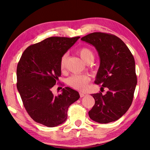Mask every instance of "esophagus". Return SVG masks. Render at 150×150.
Masks as SVG:
<instances>
[{
  "label": "esophagus",
  "mask_w": 150,
  "mask_h": 150,
  "mask_svg": "<svg viewBox=\"0 0 150 150\" xmlns=\"http://www.w3.org/2000/svg\"><path fill=\"white\" fill-rule=\"evenodd\" d=\"M79 95H80V96H81V97L82 98V97H84V96H85L86 95H87V94L85 93H79Z\"/></svg>",
  "instance_id": "esophagus-1"
}]
</instances>
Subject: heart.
<instances>
[{"label":"heart","mask_w":150,"mask_h":150,"mask_svg":"<svg viewBox=\"0 0 150 150\" xmlns=\"http://www.w3.org/2000/svg\"><path fill=\"white\" fill-rule=\"evenodd\" d=\"M78 54L79 55L83 62L85 63L88 62H93L95 58L94 53L93 51L87 47H83L78 51ZM66 59H67V55H63L60 60V68L61 69H64L65 66ZM89 78L87 75H72L68 78L67 84L71 87L77 90H83L87 87V85Z\"/></svg>","instance_id":"b5f03b06"}]
</instances>
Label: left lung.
<instances>
[{
  "mask_svg": "<svg viewBox=\"0 0 150 150\" xmlns=\"http://www.w3.org/2000/svg\"><path fill=\"white\" fill-rule=\"evenodd\" d=\"M81 40L97 51L100 66L95 83L108 90L105 95H91L95 103L88 116L100 124L117 120L131 106L137 85L133 55L122 40L115 35L94 32Z\"/></svg>",
  "mask_w": 150,
  "mask_h": 150,
  "instance_id": "1",
  "label": "left lung"
}]
</instances>
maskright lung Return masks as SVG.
<instances>
[{"label":"right lung","mask_w":150,"mask_h":150,"mask_svg":"<svg viewBox=\"0 0 150 150\" xmlns=\"http://www.w3.org/2000/svg\"><path fill=\"white\" fill-rule=\"evenodd\" d=\"M79 38L50 37L30 45L22 54L17 66V89L36 122L47 127L63 124L69 106L80 98L77 91L68 87L59 95L52 91L62 74L61 58Z\"/></svg>","instance_id":"1"}]
</instances>
